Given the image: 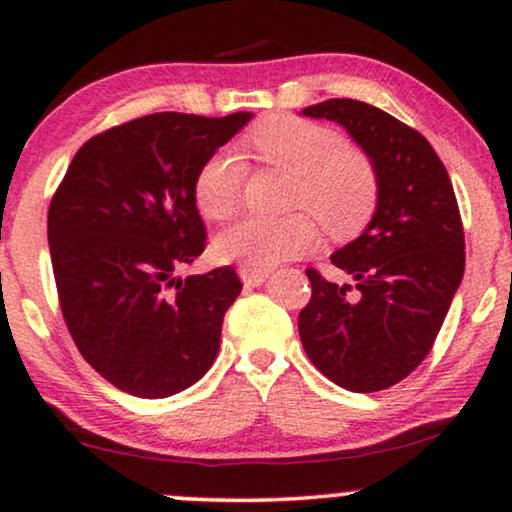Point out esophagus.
Returning a JSON list of instances; mask_svg holds the SVG:
<instances>
[{
  "instance_id": "34e87169",
  "label": "esophagus",
  "mask_w": 512,
  "mask_h": 512,
  "mask_svg": "<svg viewBox=\"0 0 512 512\" xmlns=\"http://www.w3.org/2000/svg\"><path fill=\"white\" fill-rule=\"evenodd\" d=\"M240 277L242 282L247 286H261L265 279H268V270H258V268H247V265H242L240 268Z\"/></svg>"
}]
</instances>
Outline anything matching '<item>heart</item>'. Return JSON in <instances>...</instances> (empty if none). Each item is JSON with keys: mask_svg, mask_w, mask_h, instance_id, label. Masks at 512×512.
Instances as JSON below:
<instances>
[{"mask_svg": "<svg viewBox=\"0 0 512 512\" xmlns=\"http://www.w3.org/2000/svg\"><path fill=\"white\" fill-rule=\"evenodd\" d=\"M249 146L263 163L293 174L289 207L303 209L279 219L249 216L226 228L216 237L223 261L268 270L317 242L315 215L328 235L349 237L375 214V167L366 153L345 146L338 130L298 116H270L251 130ZM240 191L242 167L230 151L212 153L195 174L193 198L207 219H228L240 205Z\"/></svg>", "mask_w": 512, "mask_h": 512, "instance_id": "heart-1", "label": "heart"}]
</instances>
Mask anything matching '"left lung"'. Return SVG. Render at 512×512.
<instances>
[{
  "instance_id": "1",
  "label": "left lung",
  "mask_w": 512,
  "mask_h": 512,
  "mask_svg": "<svg viewBox=\"0 0 512 512\" xmlns=\"http://www.w3.org/2000/svg\"><path fill=\"white\" fill-rule=\"evenodd\" d=\"M345 128L377 172V209L331 263L333 284L307 268L312 298L298 314L310 361L328 380L373 394L405 380L431 352L464 277V226L452 181L415 128L373 104L335 97L303 109Z\"/></svg>"
}]
</instances>
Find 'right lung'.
<instances>
[{"mask_svg":"<svg viewBox=\"0 0 512 512\" xmlns=\"http://www.w3.org/2000/svg\"><path fill=\"white\" fill-rule=\"evenodd\" d=\"M251 114H151L90 137L48 207L62 317L83 359L139 398L179 394L216 359L242 282L233 265L177 277L207 247L200 165Z\"/></svg>","mask_w":512,"mask_h":512,"instance_id":"right-lung-1","label":"right lung"}]
</instances>
